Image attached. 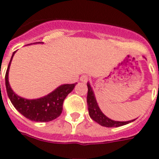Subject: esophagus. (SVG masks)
Masks as SVG:
<instances>
[{
	"instance_id": "esophagus-1",
	"label": "esophagus",
	"mask_w": 159,
	"mask_h": 159,
	"mask_svg": "<svg viewBox=\"0 0 159 159\" xmlns=\"http://www.w3.org/2000/svg\"><path fill=\"white\" fill-rule=\"evenodd\" d=\"M89 76L87 75H83L80 76V81L83 83H87L89 81Z\"/></svg>"
}]
</instances>
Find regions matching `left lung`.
Instances as JSON below:
<instances>
[{
  "mask_svg": "<svg viewBox=\"0 0 159 159\" xmlns=\"http://www.w3.org/2000/svg\"><path fill=\"white\" fill-rule=\"evenodd\" d=\"M88 96H87V103H88V108H89V116L93 120L97 122L100 125L104 127H119V126L125 125L130 122H133L134 120H129V121H116V120H111L101 112L96 102V99L95 97L93 90L91 87L90 84L88 82Z\"/></svg>",
  "mask_w": 159,
  "mask_h": 159,
  "instance_id": "left-lung-1",
  "label": "left lung"
}]
</instances>
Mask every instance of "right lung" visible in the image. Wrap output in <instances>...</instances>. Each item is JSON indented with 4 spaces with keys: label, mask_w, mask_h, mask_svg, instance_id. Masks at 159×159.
<instances>
[{
    "label": "right lung",
    "mask_w": 159,
    "mask_h": 159,
    "mask_svg": "<svg viewBox=\"0 0 159 159\" xmlns=\"http://www.w3.org/2000/svg\"><path fill=\"white\" fill-rule=\"evenodd\" d=\"M15 53L16 51L13 53L5 74V87L9 100L15 108L29 120L37 122H48L55 120L62 113L63 100L74 89L76 84L60 85L52 93L39 99L28 100L22 98L12 90L9 83V66Z\"/></svg>",
    "instance_id": "add662e5"
}]
</instances>
